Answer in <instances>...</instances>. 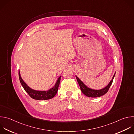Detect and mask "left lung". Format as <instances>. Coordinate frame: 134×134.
<instances>
[{
  "label": "left lung",
  "mask_w": 134,
  "mask_h": 134,
  "mask_svg": "<svg viewBox=\"0 0 134 134\" xmlns=\"http://www.w3.org/2000/svg\"><path fill=\"white\" fill-rule=\"evenodd\" d=\"M116 72H115L113 78L110 80V81L109 82L107 86H106L105 87H104L103 89L99 90H93V89L90 88L88 87L86 85L83 83V82L77 77L76 76V78L77 79V80L79 83V85L80 86V90L82 92V93L87 97H100L104 95H105L106 93H107L108 90L109 89L111 85L112 84L114 78L115 77Z\"/></svg>",
  "instance_id": "left-lung-1"
}]
</instances>
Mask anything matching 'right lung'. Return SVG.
<instances>
[{"label":"right lung","instance_id":"obj_1","mask_svg":"<svg viewBox=\"0 0 134 134\" xmlns=\"http://www.w3.org/2000/svg\"><path fill=\"white\" fill-rule=\"evenodd\" d=\"M19 78L20 83L22 86L23 87L25 91L28 93V94L32 98L36 100H48V99H52L56 95L58 90V87L59 86L61 76L58 78L54 86L47 91H36V90H32V89L29 87L25 82V81L23 80V79L21 77L19 70Z\"/></svg>","mask_w":134,"mask_h":134}]
</instances>
